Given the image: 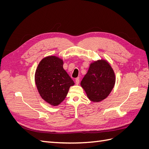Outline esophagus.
<instances>
[{
	"label": "esophagus",
	"instance_id": "obj_1",
	"mask_svg": "<svg viewBox=\"0 0 149 149\" xmlns=\"http://www.w3.org/2000/svg\"><path fill=\"white\" fill-rule=\"evenodd\" d=\"M75 83L76 84H78L79 83V78H76L75 79Z\"/></svg>",
	"mask_w": 149,
	"mask_h": 149
}]
</instances>
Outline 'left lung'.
Instances as JSON below:
<instances>
[{
  "instance_id": "8db88e82",
  "label": "left lung",
  "mask_w": 149,
  "mask_h": 149,
  "mask_svg": "<svg viewBox=\"0 0 149 149\" xmlns=\"http://www.w3.org/2000/svg\"><path fill=\"white\" fill-rule=\"evenodd\" d=\"M116 83L114 70L106 60L91 63L81 86L87 97L93 102H100L109 95Z\"/></svg>"
}]
</instances>
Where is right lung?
<instances>
[{
	"label": "right lung",
	"mask_w": 149,
	"mask_h": 149,
	"mask_svg": "<svg viewBox=\"0 0 149 149\" xmlns=\"http://www.w3.org/2000/svg\"><path fill=\"white\" fill-rule=\"evenodd\" d=\"M63 60L56 56H48L40 61L35 73V82L43 100L57 106L63 101L74 83L63 68Z\"/></svg>",
	"instance_id": "add662e5"
}]
</instances>
